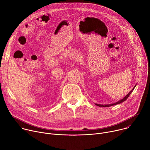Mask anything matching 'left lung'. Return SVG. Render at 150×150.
Returning <instances> with one entry per match:
<instances>
[{
  "label": "left lung",
  "instance_id": "left-lung-1",
  "mask_svg": "<svg viewBox=\"0 0 150 150\" xmlns=\"http://www.w3.org/2000/svg\"><path fill=\"white\" fill-rule=\"evenodd\" d=\"M136 85H137V84L135 85V87L132 88V90L128 93L124 98H123L122 99H121V100H120L119 101H117V102H116V103H112V104H97V103H96L95 104L96 105H97V106H99V107H110V106H112V105H116V104H120V103H122V102H123V101H125L128 97H129V96H130V94L132 93V92L133 91V90H134V88H135V87H136Z\"/></svg>",
  "mask_w": 150,
  "mask_h": 150
}]
</instances>
